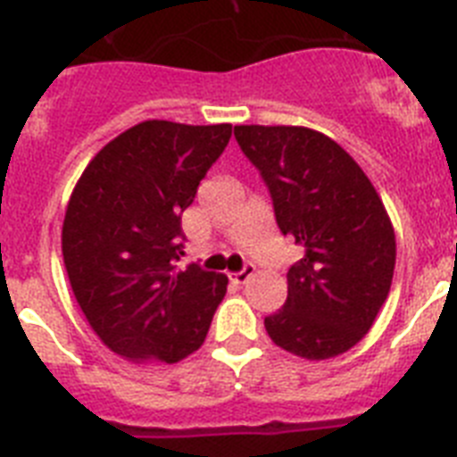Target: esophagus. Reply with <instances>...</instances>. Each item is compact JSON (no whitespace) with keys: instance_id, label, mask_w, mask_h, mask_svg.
Returning <instances> with one entry per match:
<instances>
[{"instance_id":"esophagus-1","label":"esophagus","mask_w":457,"mask_h":457,"mask_svg":"<svg viewBox=\"0 0 457 457\" xmlns=\"http://www.w3.org/2000/svg\"><path fill=\"white\" fill-rule=\"evenodd\" d=\"M254 263H245L243 269L237 270V273H231V280L236 282V285H245V282L250 280L252 275H254Z\"/></svg>"}]
</instances>
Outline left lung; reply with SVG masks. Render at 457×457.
I'll return each instance as SVG.
<instances>
[{
  "label": "left lung",
  "mask_w": 457,
  "mask_h": 457,
  "mask_svg": "<svg viewBox=\"0 0 457 457\" xmlns=\"http://www.w3.org/2000/svg\"><path fill=\"white\" fill-rule=\"evenodd\" d=\"M259 170L282 236L303 256L287 273V301L263 320L275 345L329 360L371 329L395 273V231L364 170L327 135L299 126H236Z\"/></svg>",
  "instance_id": "left-lung-1"
}]
</instances>
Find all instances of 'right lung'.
I'll return each mask as SVG.
<instances>
[{
    "label": "right lung",
    "mask_w": 457,
    "mask_h": 457,
    "mask_svg": "<svg viewBox=\"0 0 457 457\" xmlns=\"http://www.w3.org/2000/svg\"><path fill=\"white\" fill-rule=\"evenodd\" d=\"M231 126L137 123L100 149L74 187L62 256L86 320L133 361H179L203 345L228 278L177 270L182 212L231 139Z\"/></svg>",
    "instance_id": "1"
}]
</instances>
